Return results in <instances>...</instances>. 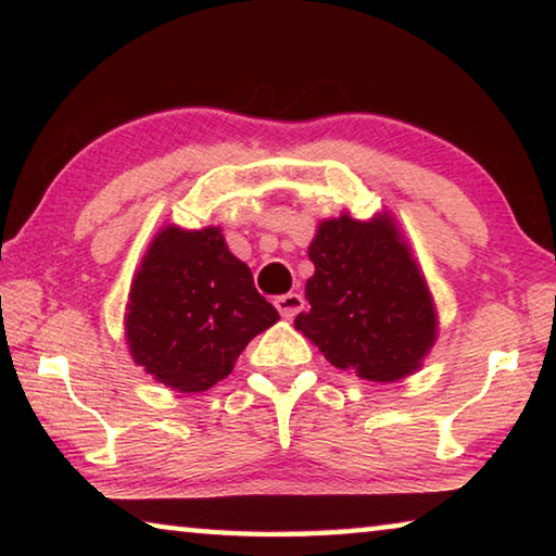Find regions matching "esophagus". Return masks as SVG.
I'll list each match as a JSON object with an SVG mask.
<instances>
[{
	"instance_id": "obj_1",
	"label": "esophagus",
	"mask_w": 556,
	"mask_h": 556,
	"mask_svg": "<svg viewBox=\"0 0 556 556\" xmlns=\"http://www.w3.org/2000/svg\"><path fill=\"white\" fill-rule=\"evenodd\" d=\"M275 306L285 318H294L301 312V306H304V296L296 294V291H289V294H281L275 299Z\"/></svg>"
}]
</instances>
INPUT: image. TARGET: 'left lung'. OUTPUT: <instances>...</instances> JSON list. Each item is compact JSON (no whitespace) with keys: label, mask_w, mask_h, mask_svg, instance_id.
<instances>
[{"label":"left lung","mask_w":556,"mask_h":556,"mask_svg":"<svg viewBox=\"0 0 556 556\" xmlns=\"http://www.w3.org/2000/svg\"><path fill=\"white\" fill-rule=\"evenodd\" d=\"M308 308L294 326L326 361L361 380L394 382L419 368L437 338L431 296L388 220H326L308 248Z\"/></svg>","instance_id":"8db88e82"}]
</instances>
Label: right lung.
I'll return each mask as SVG.
<instances>
[{
  "mask_svg": "<svg viewBox=\"0 0 556 556\" xmlns=\"http://www.w3.org/2000/svg\"><path fill=\"white\" fill-rule=\"evenodd\" d=\"M277 318L218 228H166L131 285L127 343L166 388L203 392L228 378L244 345Z\"/></svg>",
  "mask_w": 556,
  "mask_h": 556,
  "instance_id": "right-lung-1",
  "label": "right lung"
}]
</instances>
